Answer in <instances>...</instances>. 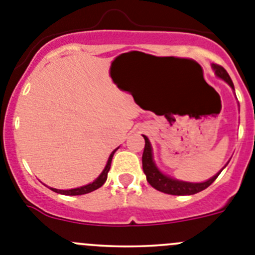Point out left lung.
<instances>
[{
	"mask_svg": "<svg viewBox=\"0 0 255 255\" xmlns=\"http://www.w3.org/2000/svg\"><path fill=\"white\" fill-rule=\"evenodd\" d=\"M212 68H214L215 74L219 77V78L224 79V81L230 86L233 90H234V85H233V81H231L230 76L228 74V72L219 64H212ZM144 136V135H143ZM145 140V146H144V153H143V170L146 176V181L149 182L151 187H154L155 190L160 191V192L168 193V195H176V196H184V195H195V193L201 192L204 191L205 188L210 186L215 179L218 178L219 174L221 173V169L218 174H215L214 177H211L210 179H207L206 182H201V183H192V182H183L178 181V179L170 178V177L165 176L158 169V167L155 165L153 160V153H151V145L150 141L146 136H144Z\"/></svg>",
	"mask_w": 255,
	"mask_h": 255,
	"instance_id": "8db88e82",
	"label": "left lung"
}]
</instances>
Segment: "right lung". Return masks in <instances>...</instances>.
Here are the masks:
<instances>
[{"label": "right lung", "mask_w": 255, "mask_h": 255, "mask_svg": "<svg viewBox=\"0 0 255 255\" xmlns=\"http://www.w3.org/2000/svg\"><path fill=\"white\" fill-rule=\"evenodd\" d=\"M116 149L114 151H112L111 154H110L109 156V160H107V164L106 167H105V169L102 170V173L100 174L97 178L95 179V181L92 182V183L90 184H86V186H82V187H78V188H73V190H57V188H51V190L54 191V192L57 193H60V195H67V196H78V195H86V193H90L92 192V191L97 190V188H100V187L102 186V184L106 182L107 179V173H109L110 170V167H111V160H112V156H114V154H115Z\"/></svg>", "instance_id": "add662e5"}]
</instances>
